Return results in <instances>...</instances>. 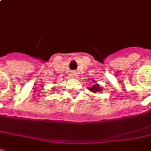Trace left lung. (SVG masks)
Here are the masks:
<instances>
[{"label":"left lung","mask_w":151,"mask_h":151,"mask_svg":"<svg viewBox=\"0 0 151 151\" xmlns=\"http://www.w3.org/2000/svg\"><path fill=\"white\" fill-rule=\"evenodd\" d=\"M89 90L91 91H92V92H99L100 91H101V87H100V86L98 85V84H96V85H92V86L91 87H89L88 88Z\"/></svg>","instance_id":"1"}]
</instances>
